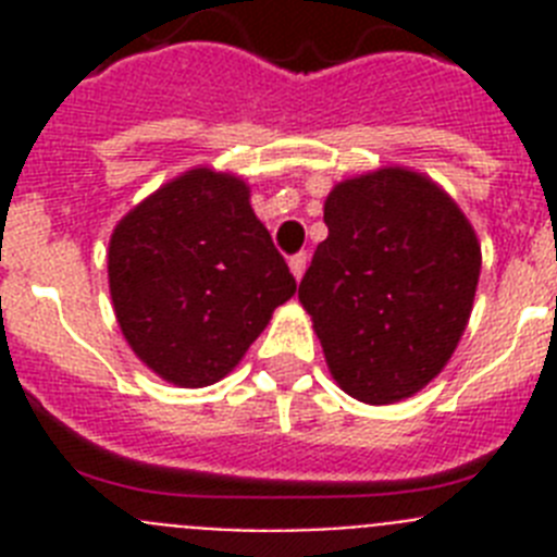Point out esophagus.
<instances>
[{
  "label": "esophagus",
  "mask_w": 557,
  "mask_h": 557,
  "mask_svg": "<svg viewBox=\"0 0 557 557\" xmlns=\"http://www.w3.org/2000/svg\"><path fill=\"white\" fill-rule=\"evenodd\" d=\"M307 262H309V256H307V253H295V256H289V270H293L295 282H301L304 270H307Z\"/></svg>",
  "instance_id": "obj_1"
}]
</instances>
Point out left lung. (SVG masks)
I'll use <instances>...</instances> for the list:
<instances>
[{
	"instance_id": "8db88e82",
	"label": "left lung",
	"mask_w": 557,
	"mask_h": 557,
	"mask_svg": "<svg viewBox=\"0 0 557 557\" xmlns=\"http://www.w3.org/2000/svg\"><path fill=\"white\" fill-rule=\"evenodd\" d=\"M323 223L298 298L329 371L366 405L410 398L466 332L482 264L474 228L435 181L401 166L334 186Z\"/></svg>"
}]
</instances>
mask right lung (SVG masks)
<instances>
[{
	"label": "right lung",
	"mask_w": 557,
	"mask_h": 557,
	"mask_svg": "<svg viewBox=\"0 0 557 557\" xmlns=\"http://www.w3.org/2000/svg\"><path fill=\"white\" fill-rule=\"evenodd\" d=\"M108 284L127 346L178 387L220 382L295 293L245 181L209 166L184 172L120 220Z\"/></svg>",
	"instance_id": "add662e5"
}]
</instances>
